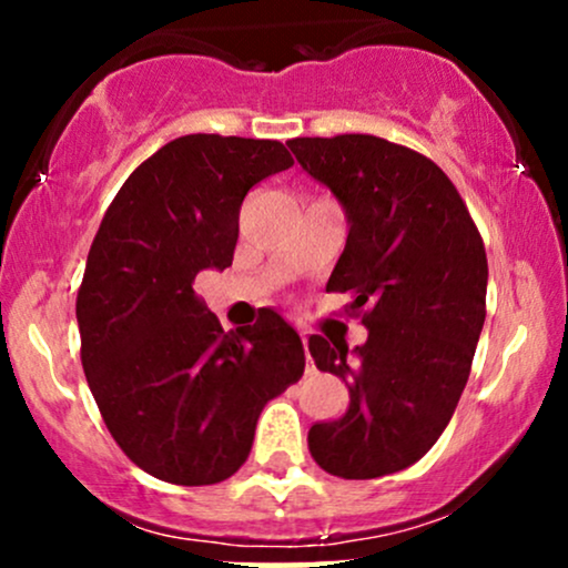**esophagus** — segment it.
Wrapping results in <instances>:
<instances>
[{
    "instance_id": "esophagus-1",
    "label": "esophagus",
    "mask_w": 568,
    "mask_h": 568,
    "mask_svg": "<svg viewBox=\"0 0 568 568\" xmlns=\"http://www.w3.org/2000/svg\"><path fill=\"white\" fill-rule=\"evenodd\" d=\"M302 344H304V349H306V336L302 334ZM306 371H312V361H310V355H306Z\"/></svg>"
}]
</instances>
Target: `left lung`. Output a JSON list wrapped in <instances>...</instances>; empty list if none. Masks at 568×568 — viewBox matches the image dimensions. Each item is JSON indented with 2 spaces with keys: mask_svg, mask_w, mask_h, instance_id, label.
<instances>
[{
  "mask_svg": "<svg viewBox=\"0 0 568 568\" xmlns=\"http://www.w3.org/2000/svg\"><path fill=\"white\" fill-rule=\"evenodd\" d=\"M291 152L347 211L325 291L368 328L347 344L310 336L315 366L347 382L349 406L310 427L325 473L368 480L422 459L452 419L486 321L488 262L465 200L425 154L366 133L291 139Z\"/></svg>",
  "mask_w": 568,
  "mask_h": 568,
  "instance_id": "1",
  "label": "left lung"
}]
</instances>
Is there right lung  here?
Segmentation results:
<instances>
[{"mask_svg":"<svg viewBox=\"0 0 568 568\" xmlns=\"http://www.w3.org/2000/svg\"><path fill=\"white\" fill-rule=\"evenodd\" d=\"M291 165L280 141L181 135L128 175L90 245L84 376L116 446L168 484L237 473L266 400L304 374L302 338L277 312L224 331L192 288L232 264L245 194Z\"/></svg>","mask_w":568,"mask_h":568,"instance_id":"right-lung-1","label":"right lung"}]
</instances>
